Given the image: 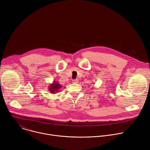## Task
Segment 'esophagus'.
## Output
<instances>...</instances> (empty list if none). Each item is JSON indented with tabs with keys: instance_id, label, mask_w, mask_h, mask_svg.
I'll return each mask as SVG.
<instances>
[{
	"instance_id": "esophagus-1",
	"label": "esophagus",
	"mask_w": 150,
	"mask_h": 150,
	"mask_svg": "<svg viewBox=\"0 0 150 150\" xmlns=\"http://www.w3.org/2000/svg\"><path fill=\"white\" fill-rule=\"evenodd\" d=\"M72 83H76L78 82V79H73V80L72 81Z\"/></svg>"
}]
</instances>
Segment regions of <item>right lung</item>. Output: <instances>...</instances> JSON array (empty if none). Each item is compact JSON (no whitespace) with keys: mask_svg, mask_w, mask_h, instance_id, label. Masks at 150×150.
Returning <instances> with one entry per match:
<instances>
[{"mask_svg":"<svg viewBox=\"0 0 150 150\" xmlns=\"http://www.w3.org/2000/svg\"><path fill=\"white\" fill-rule=\"evenodd\" d=\"M62 87V85L59 84V83H58L57 81H54L53 83L50 84L48 89L51 94H55L56 93L59 92Z\"/></svg>","mask_w":150,"mask_h":150,"instance_id":"obj_1","label":"right lung"}]
</instances>
